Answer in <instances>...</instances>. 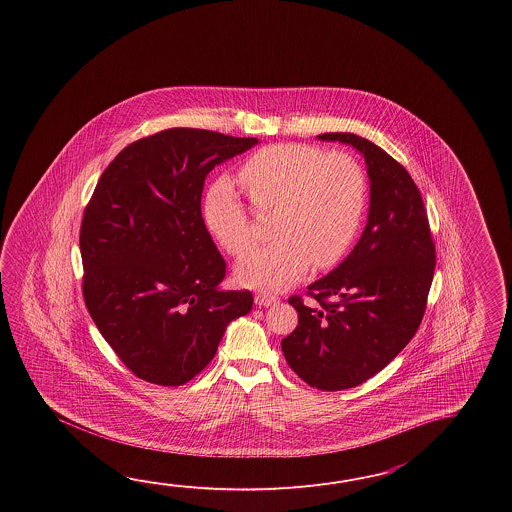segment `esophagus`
<instances>
[{
	"instance_id": "esophagus-1",
	"label": "esophagus",
	"mask_w": 512,
	"mask_h": 512,
	"mask_svg": "<svg viewBox=\"0 0 512 512\" xmlns=\"http://www.w3.org/2000/svg\"><path fill=\"white\" fill-rule=\"evenodd\" d=\"M254 302H256V305L269 307V305L278 304L280 300H278V296H274V294L271 293H258L254 296Z\"/></svg>"
}]
</instances>
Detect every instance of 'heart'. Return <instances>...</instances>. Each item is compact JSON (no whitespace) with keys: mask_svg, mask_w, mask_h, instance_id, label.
<instances>
[{"mask_svg":"<svg viewBox=\"0 0 512 512\" xmlns=\"http://www.w3.org/2000/svg\"><path fill=\"white\" fill-rule=\"evenodd\" d=\"M240 183L254 207L276 212L278 241L238 263L241 283L283 289L307 269H329L346 256L366 208V175L348 153H324L307 144L265 146L243 163ZM203 221L232 256L254 243L251 216L227 177L214 181L203 199Z\"/></svg>","mask_w":512,"mask_h":512,"instance_id":"1","label":"heart"}]
</instances>
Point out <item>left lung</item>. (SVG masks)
<instances>
[{
    "mask_svg": "<svg viewBox=\"0 0 512 512\" xmlns=\"http://www.w3.org/2000/svg\"><path fill=\"white\" fill-rule=\"evenodd\" d=\"M359 150L370 177L366 229L348 258L289 304L298 326L282 340L291 370L309 386L338 392L386 368L423 320L435 269L425 203L414 179L392 155L355 133H324Z\"/></svg>",
    "mask_w": 512,
    "mask_h": 512,
    "instance_id": "left-lung-1",
    "label": "left lung"
}]
</instances>
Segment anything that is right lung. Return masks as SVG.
Returning a JSON list of instances; mask_svg holds the SVG:
<instances>
[{"label":"right lung","mask_w":512,"mask_h":512,"mask_svg":"<svg viewBox=\"0 0 512 512\" xmlns=\"http://www.w3.org/2000/svg\"><path fill=\"white\" fill-rule=\"evenodd\" d=\"M258 139L172 128L131 142L84 210L82 293L98 331L139 379L181 386L214 359L225 329L252 309L223 291L225 260L201 216L214 166Z\"/></svg>","instance_id":"add662e5"}]
</instances>
